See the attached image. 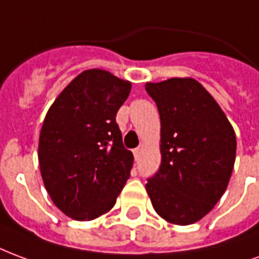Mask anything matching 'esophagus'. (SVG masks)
Wrapping results in <instances>:
<instances>
[{
    "instance_id": "1",
    "label": "esophagus",
    "mask_w": 259,
    "mask_h": 259,
    "mask_svg": "<svg viewBox=\"0 0 259 259\" xmlns=\"http://www.w3.org/2000/svg\"><path fill=\"white\" fill-rule=\"evenodd\" d=\"M139 154H141V149H139V148L134 149V157L139 158Z\"/></svg>"
}]
</instances>
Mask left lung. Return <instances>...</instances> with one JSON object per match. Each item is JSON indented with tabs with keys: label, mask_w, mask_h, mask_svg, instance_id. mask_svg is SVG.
<instances>
[{
	"label": "left lung",
	"mask_w": 259,
	"mask_h": 259,
	"mask_svg": "<svg viewBox=\"0 0 259 259\" xmlns=\"http://www.w3.org/2000/svg\"><path fill=\"white\" fill-rule=\"evenodd\" d=\"M145 88L161 121V164L148 179L146 192L161 218L190 225L225 193L235 165V130L194 78L146 82Z\"/></svg>",
	"instance_id": "8db88e82"
}]
</instances>
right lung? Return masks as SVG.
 <instances>
[{
    "mask_svg": "<svg viewBox=\"0 0 259 259\" xmlns=\"http://www.w3.org/2000/svg\"><path fill=\"white\" fill-rule=\"evenodd\" d=\"M130 91V81L106 70H85L45 116L39 171L54 204L73 220H95L113 208L130 178L134 156L116 122Z\"/></svg>",
    "mask_w": 259,
    "mask_h": 259,
    "instance_id": "add662e5",
    "label": "right lung"
}]
</instances>
